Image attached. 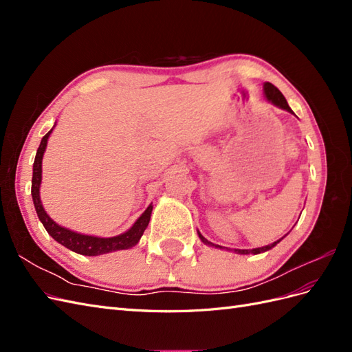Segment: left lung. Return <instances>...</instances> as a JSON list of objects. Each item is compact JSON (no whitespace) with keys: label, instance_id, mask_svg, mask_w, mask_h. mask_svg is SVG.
Wrapping results in <instances>:
<instances>
[{"label":"left lung","instance_id":"left-lung-1","mask_svg":"<svg viewBox=\"0 0 352 352\" xmlns=\"http://www.w3.org/2000/svg\"><path fill=\"white\" fill-rule=\"evenodd\" d=\"M264 94H265V98H267L270 102H273L274 105H278V107H280V109H283V110H286V111L292 113V110H291L289 105H287V102H286L285 97L282 95V92H280L278 88H276L274 85H272L270 82H265V83H264ZM198 235H199V238H201V241H202V242H206L207 245H211V247H214V243L208 242L204 236L201 235V233H198ZM282 239H283V238H282ZM282 239L276 241V242H273V243L267 245V247H263V248H254V250H235V251H236V252H239V254H260V252H264V251H267V250H270V248L276 247V245H278ZM216 247H219V245H216Z\"/></svg>","mask_w":352,"mask_h":352}]
</instances>
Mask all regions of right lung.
I'll return each instance as SVG.
<instances>
[{"label":"right lung","instance_id":"add662e5","mask_svg":"<svg viewBox=\"0 0 352 352\" xmlns=\"http://www.w3.org/2000/svg\"><path fill=\"white\" fill-rule=\"evenodd\" d=\"M51 132H52V129L44 138H42V141L39 144L36 157H35V163H34V176H32V198H34L36 214H38L39 220L42 221V225H44V228L47 229V232L57 242L65 245L66 248L78 252V254H82V255H100V254H105V252L126 250V248L133 247V245H136L138 241L141 239L144 230L146 229L148 223H150L153 206H150L144 211V214L135 221V225L129 230L122 233V235H119V236H113V238H97V236L80 235V233L72 232L69 229L58 226L54 220L50 219L44 207H42V204H41L39 185H41V179H42V175H41L42 173V155H44L47 142H48V136Z\"/></svg>","mask_w":352,"mask_h":352}]
</instances>
